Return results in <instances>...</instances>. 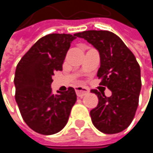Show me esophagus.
Returning <instances> with one entry per match:
<instances>
[{"label":"esophagus","instance_id":"1","mask_svg":"<svg viewBox=\"0 0 153 153\" xmlns=\"http://www.w3.org/2000/svg\"><path fill=\"white\" fill-rule=\"evenodd\" d=\"M75 92H76V94L78 97H84L85 95H87V94L89 92V90H88L87 88H85V87L78 86V87L75 88Z\"/></svg>","mask_w":153,"mask_h":153}]
</instances>
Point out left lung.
<instances>
[{
	"label": "left lung",
	"mask_w": 153,
	"mask_h": 153,
	"mask_svg": "<svg viewBox=\"0 0 153 153\" xmlns=\"http://www.w3.org/2000/svg\"><path fill=\"white\" fill-rule=\"evenodd\" d=\"M99 52L100 85L107 87L111 96L92 89L98 97V105L90 111L93 125L105 134H116L132 122L141 91V70L131 50L115 33L109 31L89 30L78 33Z\"/></svg>",
	"instance_id": "left-lung-1"
}]
</instances>
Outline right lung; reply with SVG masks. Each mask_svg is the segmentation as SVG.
Wrapping results in <instances>:
<instances>
[{"mask_svg":"<svg viewBox=\"0 0 153 153\" xmlns=\"http://www.w3.org/2000/svg\"><path fill=\"white\" fill-rule=\"evenodd\" d=\"M77 33H50L38 40L16 65V102L23 120L33 131L53 135L66 125L77 96L74 88L52 93V76L62 65Z\"/></svg>","mask_w":153,"mask_h":153,"instance_id":"obj_1","label":"right lung"}]
</instances>
